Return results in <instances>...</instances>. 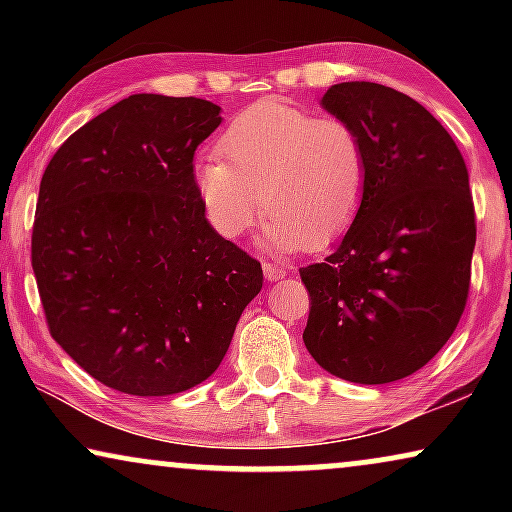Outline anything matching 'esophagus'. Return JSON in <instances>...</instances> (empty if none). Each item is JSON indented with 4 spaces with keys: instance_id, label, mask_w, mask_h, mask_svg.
I'll list each match as a JSON object with an SVG mask.
<instances>
[{
    "instance_id": "1",
    "label": "esophagus",
    "mask_w": 512,
    "mask_h": 512,
    "mask_svg": "<svg viewBox=\"0 0 512 512\" xmlns=\"http://www.w3.org/2000/svg\"><path fill=\"white\" fill-rule=\"evenodd\" d=\"M263 272H265V279H268V282H279V279L286 277V270L279 268V265H272V263H263Z\"/></svg>"
}]
</instances>
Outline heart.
<instances>
[{"label": "heart", "mask_w": 512, "mask_h": 512, "mask_svg": "<svg viewBox=\"0 0 512 512\" xmlns=\"http://www.w3.org/2000/svg\"><path fill=\"white\" fill-rule=\"evenodd\" d=\"M221 158L198 165V188L221 235L240 237L265 207L275 251L326 247L359 214L368 188L361 132L268 97L240 111L219 139Z\"/></svg>", "instance_id": "heart-1"}]
</instances>
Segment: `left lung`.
Here are the masks:
<instances>
[{
  "label": "left lung",
  "instance_id": "obj_1",
  "mask_svg": "<svg viewBox=\"0 0 512 512\" xmlns=\"http://www.w3.org/2000/svg\"><path fill=\"white\" fill-rule=\"evenodd\" d=\"M326 111L361 132L366 198L324 263L300 268L307 352L342 380H403L457 328L471 286L475 207L459 146L412 97L370 81L326 90Z\"/></svg>",
  "mask_w": 512,
  "mask_h": 512
}]
</instances>
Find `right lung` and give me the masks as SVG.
I'll use <instances>...</instances> for the list:
<instances>
[{
  "instance_id": "add662e5",
  "label": "right lung",
  "mask_w": 512,
  "mask_h": 512,
  "mask_svg": "<svg viewBox=\"0 0 512 512\" xmlns=\"http://www.w3.org/2000/svg\"><path fill=\"white\" fill-rule=\"evenodd\" d=\"M219 111L130 95L76 130L41 177L32 270L48 331L123 394L205 382L263 286L261 263L209 226L195 184V149Z\"/></svg>"
}]
</instances>
